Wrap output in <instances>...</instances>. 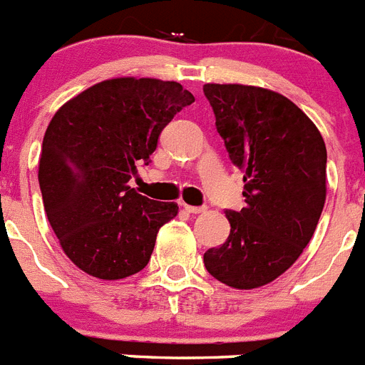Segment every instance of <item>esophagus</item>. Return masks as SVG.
<instances>
[{
    "mask_svg": "<svg viewBox=\"0 0 365 365\" xmlns=\"http://www.w3.org/2000/svg\"><path fill=\"white\" fill-rule=\"evenodd\" d=\"M182 208H185L188 214H202V212H206V206H192L186 205V202H182Z\"/></svg>",
    "mask_w": 365,
    "mask_h": 365,
    "instance_id": "obj_1",
    "label": "esophagus"
}]
</instances>
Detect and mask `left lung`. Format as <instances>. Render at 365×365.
<instances>
[{
	"mask_svg": "<svg viewBox=\"0 0 365 365\" xmlns=\"http://www.w3.org/2000/svg\"><path fill=\"white\" fill-rule=\"evenodd\" d=\"M215 128L243 173L247 206L227 210L230 235L205 252L206 270L234 289L282 276L307 247L325 202L327 150L311 118L263 87L206 83Z\"/></svg>",
	"mask_w": 365,
	"mask_h": 365,
	"instance_id": "left-lung-1",
	"label": "left lung"
}]
</instances>
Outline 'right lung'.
<instances>
[{
  "mask_svg": "<svg viewBox=\"0 0 365 365\" xmlns=\"http://www.w3.org/2000/svg\"><path fill=\"white\" fill-rule=\"evenodd\" d=\"M193 95L177 82L113 78L71 98L45 131L40 157L45 214L63 252L98 279H122L148 265L157 232L175 202L131 188L160 131Z\"/></svg>",
  "mask_w": 365,
  "mask_h": 365,
  "instance_id": "add662e5",
  "label": "right lung"
}]
</instances>
